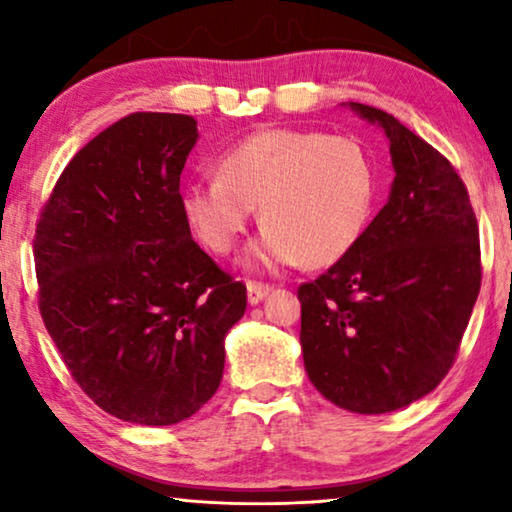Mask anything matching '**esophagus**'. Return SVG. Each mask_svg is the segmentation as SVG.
<instances>
[{
    "label": "esophagus",
    "instance_id": "1",
    "mask_svg": "<svg viewBox=\"0 0 512 512\" xmlns=\"http://www.w3.org/2000/svg\"><path fill=\"white\" fill-rule=\"evenodd\" d=\"M270 291H272L270 284L249 282V284H247V298H249V303H251V305H258L265 296H268Z\"/></svg>",
    "mask_w": 512,
    "mask_h": 512
}]
</instances>
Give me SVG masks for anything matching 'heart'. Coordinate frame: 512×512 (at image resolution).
Returning a JSON list of instances; mask_svg holds the SVG:
<instances>
[{
  "mask_svg": "<svg viewBox=\"0 0 512 512\" xmlns=\"http://www.w3.org/2000/svg\"><path fill=\"white\" fill-rule=\"evenodd\" d=\"M375 193V163L356 139L268 128L230 146L219 174L186 184L181 207L214 254L235 247L258 207L265 228L251 265L326 268L359 244Z\"/></svg>",
  "mask_w": 512,
  "mask_h": 512,
  "instance_id": "b5f03b06",
  "label": "heart"
}]
</instances>
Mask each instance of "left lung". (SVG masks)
I'll return each instance as SVG.
<instances>
[{
  "mask_svg": "<svg viewBox=\"0 0 512 512\" xmlns=\"http://www.w3.org/2000/svg\"><path fill=\"white\" fill-rule=\"evenodd\" d=\"M389 139L394 184L359 244L298 289L300 347L328 401L382 415L452 368L480 293V240L450 160L387 111L349 102Z\"/></svg>",
  "mask_w": 512,
  "mask_h": 512,
  "instance_id": "1",
  "label": "left lung"
}]
</instances>
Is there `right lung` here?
I'll list each match as a JSON object with an SVG mask.
<instances>
[{"mask_svg": "<svg viewBox=\"0 0 512 512\" xmlns=\"http://www.w3.org/2000/svg\"><path fill=\"white\" fill-rule=\"evenodd\" d=\"M195 142L193 116L121 118L69 160L37 223L41 319L76 384L123 422L195 415L247 310V286L198 247L181 207Z\"/></svg>", "mask_w": 512, "mask_h": 512, "instance_id": "obj_1", "label": "right lung"}]
</instances>
